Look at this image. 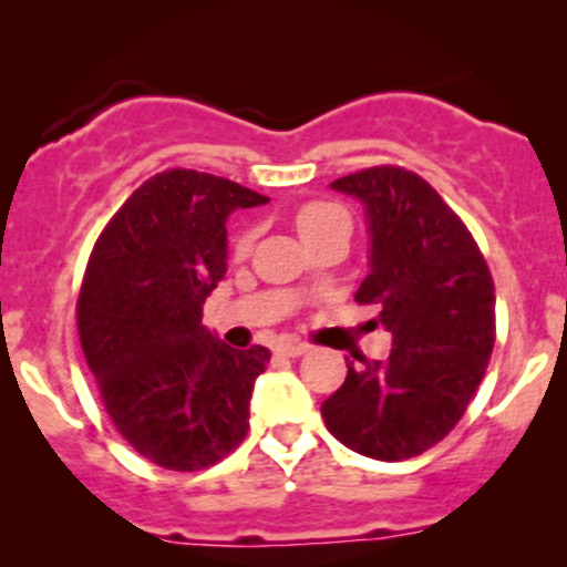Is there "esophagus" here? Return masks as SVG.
I'll return each mask as SVG.
<instances>
[{"mask_svg": "<svg viewBox=\"0 0 567 567\" xmlns=\"http://www.w3.org/2000/svg\"><path fill=\"white\" fill-rule=\"evenodd\" d=\"M307 350L309 347L303 341H279L277 344V354H282V358H301Z\"/></svg>", "mask_w": 567, "mask_h": 567, "instance_id": "obj_1", "label": "esophagus"}]
</instances>
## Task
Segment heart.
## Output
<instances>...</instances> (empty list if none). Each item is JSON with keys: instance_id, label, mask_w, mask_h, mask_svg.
<instances>
[{"instance_id": "1", "label": "heart", "mask_w": 567, "mask_h": 567, "mask_svg": "<svg viewBox=\"0 0 567 567\" xmlns=\"http://www.w3.org/2000/svg\"><path fill=\"white\" fill-rule=\"evenodd\" d=\"M333 223H350L347 220V213L336 204H326V202H315V204H303L301 209L296 213V228L301 234V239L307 241L309 236L320 234L322 228L333 226ZM252 247V231H241L234 241V252L236 258H245Z\"/></svg>"}]
</instances>
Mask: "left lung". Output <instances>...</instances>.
Here are the masks:
<instances>
[{
    "instance_id": "1",
    "label": "left lung",
    "mask_w": 567,
    "mask_h": 567,
    "mask_svg": "<svg viewBox=\"0 0 567 567\" xmlns=\"http://www.w3.org/2000/svg\"><path fill=\"white\" fill-rule=\"evenodd\" d=\"M363 204L369 277L354 301L379 303L388 360L354 358L320 406L352 452L409 460L457 425L495 344V285L474 236L414 172L374 166L331 183Z\"/></svg>"
}]
</instances>
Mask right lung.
I'll return each mask as SVG.
<instances>
[{"label": "right lung", "instance_id": "add662e5", "mask_svg": "<svg viewBox=\"0 0 567 567\" xmlns=\"http://www.w3.org/2000/svg\"><path fill=\"white\" fill-rule=\"evenodd\" d=\"M266 202L207 172H161L93 247L78 298L80 344L115 427L155 465L207 468L245 441L271 352L223 344L202 312L228 269V217Z\"/></svg>", "mask_w": 567, "mask_h": 567}]
</instances>
